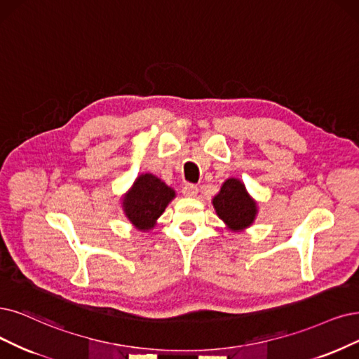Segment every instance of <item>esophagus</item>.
I'll return each mask as SVG.
<instances>
[{
  "label": "esophagus",
  "instance_id": "obj_1",
  "mask_svg": "<svg viewBox=\"0 0 359 359\" xmlns=\"http://www.w3.org/2000/svg\"><path fill=\"white\" fill-rule=\"evenodd\" d=\"M182 194L184 196H188V198H194L198 194V187H196V184H192V183L184 184V187L182 188Z\"/></svg>",
  "mask_w": 359,
  "mask_h": 359
}]
</instances>
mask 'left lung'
<instances>
[{"instance_id": "1", "label": "left lung", "mask_w": 359, "mask_h": 359, "mask_svg": "<svg viewBox=\"0 0 359 359\" xmlns=\"http://www.w3.org/2000/svg\"><path fill=\"white\" fill-rule=\"evenodd\" d=\"M213 204L217 217L232 232H243L255 223L259 204L251 196L245 184L236 177H229L222 183L220 191L215 195Z\"/></svg>"}]
</instances>
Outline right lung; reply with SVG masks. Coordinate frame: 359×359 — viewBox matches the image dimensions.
<instances>
[{
	"instance_id": "1",
	"label": "right lung",
	"mask_w": 359,
	"mask_h": 359,
	"mask_svg": "<svg viewBox=\"0 0 359 359\" xmlns=\"http://www.w3.org/2000/svg\"><path fill=\"white\" fill-rule=\"evenodd\" d=\"M175 198L176 191L165 182L152 172H142L121 196L123 213L137 231L149 232Z\"/></svg>"
}]
</instances>
